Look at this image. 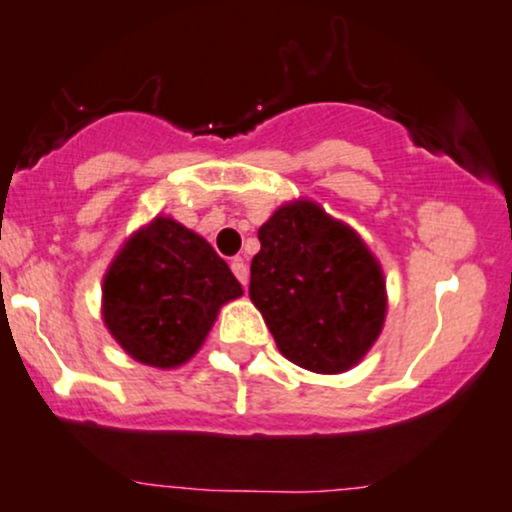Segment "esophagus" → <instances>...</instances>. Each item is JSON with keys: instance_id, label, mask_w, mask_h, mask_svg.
Listing matches in <instances>:
<instances>
[{"instance_id": "34e87169", "label": "esophagus", "mask_w": 512, "mask_h": 512, "mask_svg": "<svg viewBox=\"0 0 512 512\" xmlns=\"http://www.w3.org/2000/svg\"><path fill=\"white\" fill-rule=\"evenodd\" d=\"M230 267H233V274L240 279L242 287H247V277H250V270H247L245 260H242V257H235V260L230 262Z\"/></svg>"}]
</instances>
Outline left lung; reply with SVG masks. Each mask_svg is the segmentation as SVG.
Returning a JSON list of instances; mask_svg holds the SVG:
<instances>
[{
  "instance_id": "obj_1",
  "label": "left lung",
  "mask_w": 512,
  "mask_h": 512,
  "mask_svg": "<svg viewBox=\"0 0 512 512\" xmlns=\"http://www.w3.org/2000/svg\"><path fill=\"white\" fill-rule=\"evenodd\" d=\"M257 238L250 299L279 353L321 375L358 365L387 314L383 267L363 238L309 198L279 206Z\"/></svg>"
}]
</instances>
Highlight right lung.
<instances>
[{"label": "right lung", "instance_id": "obj_1", "mask_svg": "<svg viewBox=\"0 0 512 512\" xmlns=\"http://www.w3.org/2000/svg\"><path fill=\"white\" fill-rule=\"evenodd\" d=\"M242 287L211 242L171 215L134 230L102 277V321L137 363L169 370L206 341Z\"/></svg>", "mask_w": 512, "mask_h": 512}]
</instances>
